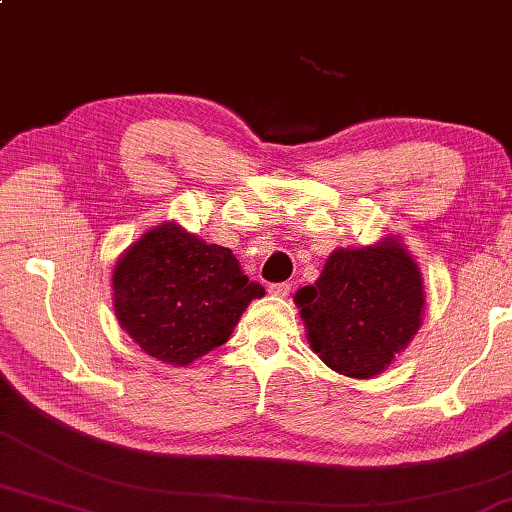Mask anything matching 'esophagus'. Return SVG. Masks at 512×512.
I'll list each match as a JSON object with an SVG mask.
<instances>
[{
  "label": "esophagus",
  "mask_w": 512,
  "mask_h": 512,
  "mask_svg": "<svg viewBox=\"0 0 512 512\" xmlns=\"http://www.w3.org/2000/svg\"><path fill=\"white\" fill-rule=\"evenodd\" d=\"M268 293L275 295V297H288V293H291V284H288V282L271 284V286H268Z\"/></svg>",
  "instance_id": "obj_1"
}]
</instances>
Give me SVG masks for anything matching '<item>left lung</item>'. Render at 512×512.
<instances>
[{
    "label": "left lung",
    "instance_id": "obj_1",
    "mask_svg": "<svg viewBox=\"0 0 512 512\" xmlns=\"http://www.w3.org/2000/svg\"><path fill=\"white\" fill-rule=\"evenodd\" d=\"M295 304L322 362L349 378H374L421 327L423 277L401 241L385 237L376 246L333 250Z\"/></svg>",
    "mask_w": 512,
    "mask_h": 512
}]
</instances>
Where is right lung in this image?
<instances>
[{
  "label": "right lung",
  "instance_id": "obj_1",
  "mask_svg": "<svg viewBox=\"0 0 512 512\" xmlns=\"http://www.w3.org/2000/svg\"><path fill=\"white\" fill-rule=\"evenodd\" d=\"M111 284L120 327L147 356L174 367L224 345L246 306L266 293L248 282L230 248L174 221L129 246Z\"/></svg>",
  "mask_w": 512,
  "mask_h": 512
}]
</instances>
